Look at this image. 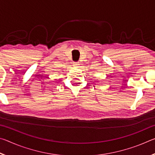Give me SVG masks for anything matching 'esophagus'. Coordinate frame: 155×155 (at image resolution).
<instances>
[{"label": "esophagus", "mask_w": 155, "mask_h": 155, "mask_svg": "<svg viewBox=\"0 0 155 155\" xmlns=\"http://www.w3.org/2000/svg\"><path fill=\"white\" fill-rule=\"evenodd\" d=\"M73 65H74V66H78V65H79V63H78V62H74V64H73Z\"/></svg>", "instance_id": "1"}]
</instances>
